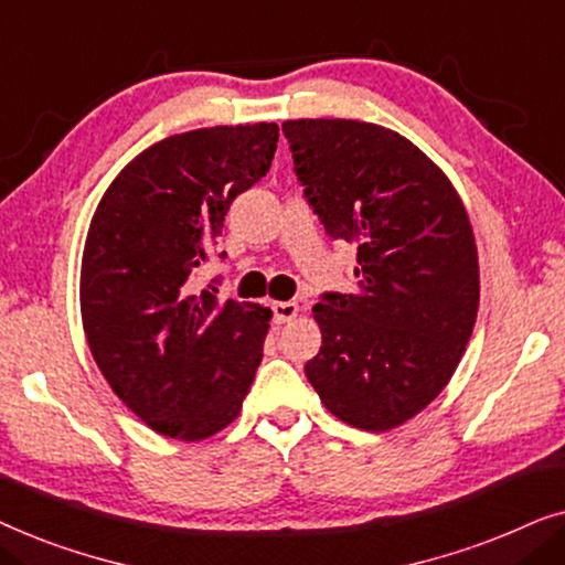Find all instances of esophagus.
<instances>
[{"label": "esophagus", "instance_id": "esophagus-1", "mask_svg": "<svg viewBox=\"0 0 565 565\" xmlns=\"http://www.w3.org/2000/svg\"><path fill=\"white\" fill-rule=\"evenodd\" d=\"M273 313L275 323H288L298 316V303L296 300H277V303H273Z\"/></svg>", "mask_w": 565, "mask_h": 565}]
</instances>
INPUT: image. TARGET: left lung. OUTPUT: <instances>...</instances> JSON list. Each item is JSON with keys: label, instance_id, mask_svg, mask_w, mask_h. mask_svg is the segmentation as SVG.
<instances>
[{"label": "left lung", "instance_id": "left-lung-1", "mask_svg": "<svg viewBox=\"0 0 565 565\" xmlns=\"http://www.w3.org/2000/svg\"><path fill=\"white\" fill-rule=\"evenodd\" d=\"M292 172L331 238L358 246V292H323L321 404L358 429L419 414L450 381L478 313V254L450 180L404 136L360 120H288Z\"/></svg>", "mask_w": 565, "mask_h": 565}]
</instances>
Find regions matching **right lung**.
<instances>
[{"label":"right lung","mask_w":565,"mask_h":565,"mask_svg":"<svg viewBox=\"0 0 565 565\" xmlns=\"http://www.w3.org/2000/svg\"><path fill=\"white\" fill-rule=\"evenodd\" d=\"M277 138L275 122L169 136L115 177L92 218L82 259L92 358L164 437L192 443L234 422L262 362L273 313L221 303L195 277L234 198L269 172Z\"/></svg>","instance_id":"obj_1"}]
</instances>
